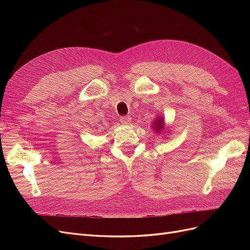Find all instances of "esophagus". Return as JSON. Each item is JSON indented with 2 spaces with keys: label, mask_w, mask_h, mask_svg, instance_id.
<instances>
[{
  "label": "esophagus",
  "mask_w": 250,
  "mask_h": 250,
  "mask_svg": "<svg viewBox=\"0 0 250 250\" xmlns=\"http://www.w3.org/2000/svg\"><path fill=\"white\" fill-rule=\"evenodd\" d=\"M120 121L123 125H129L131 123V118L129 116H124L120 118Z\"/></svg>",
  "instance_id": "34e87169"
}]
</instances>
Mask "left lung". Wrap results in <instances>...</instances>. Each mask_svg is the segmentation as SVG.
<instances>
[{"label": "left lung", "mask_w": 250, "mask_h": 250, "mask_svg": "<svg viewBox=\"0 0 250 250\" xmlns=\"http://www.w3.org/2000/svg\"><path fill=\"white\" fill-rule=\"evenodd\" d=\"M164 124H165L164 118H163L162 116H160V117H157V118L155 119V121H153V126H152V128H153L155 132L161 133V132L164 130Z\"/></svg>", "instance_id": "1"}]
</instances>
